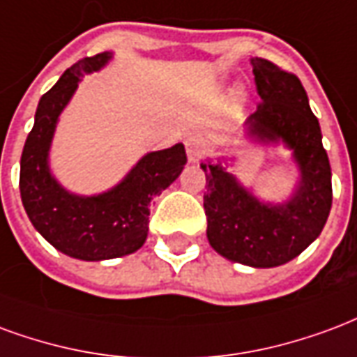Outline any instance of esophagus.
Instances as JSON below:
<instances>
[{
  "mask_svg": "<svg viewBox=\"0 0 357 357\" xmlns=\"http://www.w3.org/2000/svg\"><path fill=\"white\" fill-rule=\"evenodd\" d=\"M205 152H207V144H205V140L199 135H192V137L186 139V153H188V160L192 163L202 160Z\"/></svg>",
  "mask_w": 357,
  "mask_h": 357,
  "instance_id": "obj_1",
  "label": "esophagus"
}]
</instances>
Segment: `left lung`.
Masks as SVG:
<instances>
[{
    "label": "left lung",
    "instance_id": "8db88e82",
    "mask_svg": "<svg viewBox=\"0 0 357 357\" xmlns=\"http://www.w3.org/2000/svg\"><path fill=\"white\" fill-rule=\"evenodd\" d=\"M261 102L247 118L249 139L293 150L301 181L289 202L264 204L220 163H202L207 181V239L225 259L253 268L293 261L321 234L333 204L331 165L303 83L274 62L251 59Z\"/></svg>",
    "mask_w": 357,
    "mask_h": 357
}]
</instances>
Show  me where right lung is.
I'll list each match as a JSON object with an SVG mask.
<instances>
[{
    "mask_svg": "<svg viewBox=\"0 0 357 357\" xmlns=\"http://www.w3.org/2000/svg\"><path fill=\"white\" fill-rule=\"evenodd\" d=\"M112 53L75 62L41 96L20 158V197L33 228L61 253L79 261H106L135 253L148 236L150 202L175 182L186 163L184 144L146 153L108 192L75 196L49 169V148L61 112L83 74L100 70Z\"/></svg>",
    "mask_w": 357,
    "mask_h": 357,
    "instance_id": "obj_1",
    "label": "right lung"
}]
</instances>
